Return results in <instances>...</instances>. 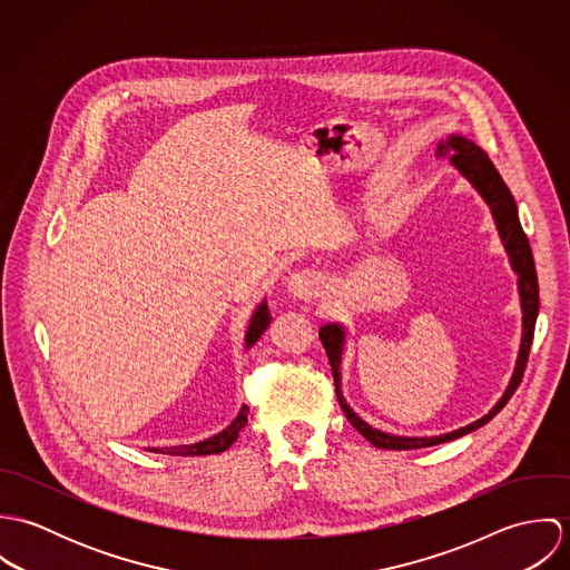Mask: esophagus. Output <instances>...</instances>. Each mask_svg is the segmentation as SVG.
<instances>
[{
	"label": "esophagus",
	"mask_w": 570,
	"mask_h": 570,
	"mask_svg": "<svg viewBox=\"0 0 570 570\" xmlns=\"http://www.w3.org/2000/svg\"><path fill=\"white\" fill-rule=\"evenodd\" d=\"M323 274L316 272V269H301V272H294L289 276V292L296 296V298H312V296H318L321 289H323Z\"/></svg>",
	"instance_id": "esophagus-1"
}]
</instances>
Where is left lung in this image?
Here are the masks:
<instances>
[{
  "label": "left lung",
  "instance_id": "8db88e82",
  "mask_svg": "<svg viewBox=\"0 0 570 570\" xmlns=\"http://www.w3.org/2000/svg\"><path fill=\"white\" fill-rule=\"evenodd\" d=\"M452 151V164L479 188V193L485 197L491 213L495 217L500 237L504 242V247L511 256V265L518 272V285H520V298H522V314H524V331H522V344H520V355H518V364L513 371V377L509 382V389L504 391L502 400L495 406L489 410L483 419L459 428L454 432L441 434V436H391L386 432L373 430L368 423H364L351 407L346 406L342 393H340V360H342V344H344V333L337 325H326L321 328V342L325 346L326 357L331 364V373H333V382H335V395H337V404L344 410V416L351 421V425L366 439L371 441L375 448L382 450H414V448H428V445H436V443H445L452 439H459L481 425H485L491 416H495L504 404L511 400V395L518 391L524 368H527V360H529V351H531V342H533V331H535V318H538V309H540V292H538V272H535V263H533V252L529 239L520 226L518 219V208H515V199L509 190V186L502 181L500 173L495 170L493 163L489 160L488 154L472 140L461 138V136H450V140H445V145H439V154Z\"/></svg>",
  "mask_w": 570,
  "mask_h": 570
}]
</instances>
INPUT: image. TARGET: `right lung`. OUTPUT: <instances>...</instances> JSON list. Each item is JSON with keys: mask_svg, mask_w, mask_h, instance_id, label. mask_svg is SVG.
Instances as JSON below:
<instances>
[{"mask_svg": "<svg viewBox=\"0 0 570 570\" xmlns=\"http://www.w3.org/2000/svg\"><path fill=\"white\" fill-rule=\"evenodd\" d=\"M269 321H272L269 307L263 303V305L254 312V316H252V321H249V328H247V335H245V344H247V346H252V344L261 337V333L267 328ZM247 414H249V407H242L239 416H237L224 432H219L217 436H210V439H206V441H202V443H195V445H179V448H160V450H156V452L170 454V456H206V454H219V452L228 450V448L237 441L239 432L244 430L245 423H247Z\"/></svg>", "mask_w": 570, "mask_h": 570, "instance_id": "1", "label": "right lung"}]
</instances>
